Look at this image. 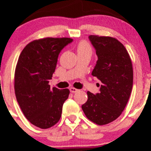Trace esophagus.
<instances>
[{
    "label": "esophagus",
    "mask_w": 151,
    "mask_h": 151,
    "mask_svg": "<svg viewBox=\"0 0 151 151\" xmlns=\"http://www.w3.org/2000/svg\"><path fill=\"white\" fill-rule=\"evenodd\" d=\"M69 90H70V92H72V93H76V92H78V89H76V88H75L73 87H71L70 88H69Z\"/></svg>",
    "instance_id": "1"
}]
</instances>
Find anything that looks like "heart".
Wrapping results in <instances>:
<instances>
[{
    "label": "heart",
    "mask_w": 151,
    "mask_h": 151,
    "mask_svg": "<svg viewBox=\"0 0 151 151\" xmlns=\"http://www.w3.org/2000/svg\"><path fill=\"white\" fill-rule=\"evenodd\" d=\"M91 50L90 46L88 45V44L85 41H81L79 44L77 46V52H81L84 51V50Z\"/></svg>",
    "instance_id": "1"
}]
</instances>
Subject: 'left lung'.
<instances>
[{
    "mask_svg": "<svg viewBox=\"0 0 151 151\" xmlns=\"http://www.w3.org/2000/svg\"><path fill=\"white\" fill-rule=\"evenodd\" d=\"M97 61L91 75L102 82L100 93L87 92L88 101L82 106L85 115L97 125L116 119L127 104L133 85L130 56L120 41L109 36L90 35Z\"/></svg>",
    "mask_w": 151,
    "mask_h": 151,
    "instance_id": "obj_1",
    "label": "left lung"
}]
</instances>
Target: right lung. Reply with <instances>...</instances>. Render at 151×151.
<instances>
[{"label": "right lung", "instance_id": "add662e5", "mask_svg": "<svg viewBox=\"0 0 151 151\" xmlns=\"http://www.w3.org/2000/svg\"><path fill=\"white\" fill-rule=\"evenodd\" d=\"M72 41L69 38L35 40L19 57L14 75L16 97L26 118L41 129H48L58 122L63 103L69 97V89L51 88L49 80L61 50Z\"/></svg>", "mask_w": 151, "mask_h": 151}]
</instances>
